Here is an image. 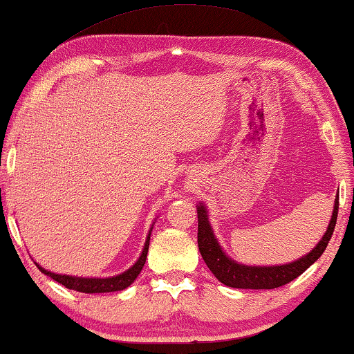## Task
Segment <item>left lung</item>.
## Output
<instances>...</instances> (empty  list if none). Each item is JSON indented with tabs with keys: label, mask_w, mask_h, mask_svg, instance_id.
<instances>
[{
	"label": "left lung",
	"mask_w": 354,
	"mask_h": 354,
	"mask_svg": "<svg viewBox=\"0 0 354 354\" xmlns=\"http://www.w3.org/2000/svg\"><path fill=\"white\" fill-rule=\"evenodd\" d=\"M196 213H198V249L203 257L206 267L211 273L218 278V281L226 284L229 288L239 289H273L299 277L307 268L320 259L324 250L327 249L330 237H332L335 224L338 216V195L335 198L332 218H330L328 227L319 244L312 249L309 254L302 255L291 263L284 265H268V267H259V265H244L232 260L226 255L223 247L219 245L218 239L214 237L213 227L209 224L208 209L203 203L196 205Z\"/></svg>",
	"instance_id": "obj_1"
}]
</instances>
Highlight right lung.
Returning <instances> with one entry per match:
<instances>
[{
	"mask_svg": "<svg viewBox=\"0 0 354 354\" xmlns=\"http://www.w3.org/2000/svg\"><path fill=\"white\" fill-rule=\"evenodd\" d=\"M154 226V224H153ZM151 231L153 227L149 229L148 237H146L143 252H141L140 259L135 261V265L130 267L125 272L120 274H115V277H109V278H86V277H71V274H59V273H53L45 270L44 267H40L39 263L35 261L37 268L40 270L44 274H47L55 281H58L59 284L68 289H75V291L80 292H86V295H95V292H113V291H123V289L130 286V284L135 281L138 278V274L141 273V270L145 267L146 257H148V249H149V239H151Z\"/></svg>",
	"mask_w": 354,
	"mask_h": 354,
	"instance_id": "right-lung-1",
	"label": "right lung"
}]
</instances>
